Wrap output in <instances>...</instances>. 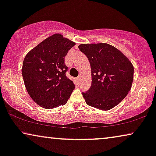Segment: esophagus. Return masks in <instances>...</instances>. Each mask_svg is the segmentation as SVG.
Instances as JSON below:
<instances>
[{"instance_id": "esophagus-1", "label": "esophagus", "mask_w": 156, "mask_h": 156, "mask_svg": "<svg viewBox=\"0 0 156 156\" xmlns=\"http://www.w3.org/2000/svg\"><path fill=\"white\" fill-rule=\"evenodd\" d=\"M80 80H81V76H79L78 77H77V80L78 81H80Z\"/></svg>"}]
</instances>
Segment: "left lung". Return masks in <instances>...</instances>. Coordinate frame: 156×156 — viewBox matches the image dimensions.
<instances>
[{"label":"left lung","mask_w":156,"mask_h":156,"mask_svg":"<svg viewBox=\"0 0 156 156\" xmlns=\"http://www.w3.org/2000/svg\"><path fill=\"white\" fill-rule=\"evenodd\" d=\"M78 48L87 57L91 69V87L82 93L85 101L101 110L114 108L131 90L133 65L111 44H82Z\"/></svg>","instance_id":"1"}]
</instances>
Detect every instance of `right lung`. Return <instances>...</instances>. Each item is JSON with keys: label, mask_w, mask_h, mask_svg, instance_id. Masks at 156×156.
I'll list each match as a JSON object with an SVG mask.
<instances>
[{"label": "right lung", "mask_w": 156, "mask_h": 156, "mask_svg": "<svg viewBox=\"0 0 156 156\" xmlns=\"http://www.w3.org/2000/svg\"><path fill=\"white\" fill-rule=\"evenodd\" d=\"M75 43L55 34L30 51L23 63L22 74L30 97L44 108L67 103L75 88L66 76L65 57Z\"/></svg>", "instance_id": "add662e5"}]
</instances>
